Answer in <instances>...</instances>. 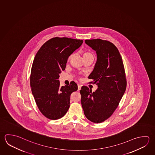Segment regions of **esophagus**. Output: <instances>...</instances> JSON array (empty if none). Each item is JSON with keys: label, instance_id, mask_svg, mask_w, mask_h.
<instances>
[{"label": "esophagus", "instance_id": "obj_1", "mask_svg": "<svg viewBox=\"0 0 155 155\" xmlns=\"http://www.w3.org/2000/svg\"><path fill=\"white\" fill-rule=\"evenodd\" d=\"M81 85H80V84L78 85V91H79L81 89Z\"/></svg>", "mask_w": 155, "mask_h": 155}]
</instances>
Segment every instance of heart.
Returning a JSON list of instances; mask_svg holds the SVG:
<instances>
[{
    "mask_svg": "<svg viewBox=\"0 0 155 155\" xmlns=\"http://www.w3.org/2000/svg\"><path fill=\"white\" fill-rule=\"evenodd\" d=\"M91 55H92L91 53H90V52H85L83 54V58H87V57H89V56H91ZM70 58H71V57L69 58V59H70Z\"/></svg>",
    "mask_w": 155,
    "mask_h": 155,
    "instance_id": "heart-1",
    "label": "heart"
}]
</instances>
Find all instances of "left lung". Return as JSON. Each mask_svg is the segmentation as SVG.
Returning <instances> with one entry per match:
<instances>
[{"label":"left lung","instance_id":"left-lung-1","mask_svg":"<svg viewBox=\"0 0 155 155\" xmlns=\"http://www.w3.org/2000/svg\"><path fill=\"white\" fill-rule=\"evenodd\" d=\"M85 44L97 54V61L88 78L97 85L92 92L83 86L80 93L84 115L94 123L108 119L119 104L126 88V78L122 58L114 44L100 38L86 40Z\"/></svg>","mask_w":155,"mask_h":155}]
</instances>
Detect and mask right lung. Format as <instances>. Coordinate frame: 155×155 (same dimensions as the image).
I'll use <instances>...</instances> for the list:
<instances>
[{"label":"right lung","instance_id":"obj_1","mask_svg":"<svg viewBox=\"0 0 155 155\" xmlns=\"http://www.w3.org/2000/svg\"><path fill=\"white\" fill-rule=\"evenodd\" d=\"M83 41L68 38H54L37 52L30 74V87L40 111L47 118L64 117L70 107V95L78 89L74 81L60 86L59 74L65 70L68 57Z\"/></svg>","mask_w":155,"mask_h":155}]
</instances>
